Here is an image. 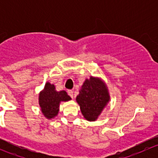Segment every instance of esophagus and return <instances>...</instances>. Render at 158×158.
<instances>
[{
    "label": "esophagus",
    "mask_w": 158,
    "mask_h": 158,
    "mask_svg": "<svg viewBox=\"0 0 158 158\" xmlns=\"http://www.w3.org/2000/svg\"><path fill=\"white\" fill-rule=\"evenodd\" d=\"M68 94H69V95L70 97H71L72 98H73V91L72 90H68Z\"/></svg>",
    "instance_id": "esophagus-1"
}]
</instances>
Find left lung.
<instances>
[{
  "mask_svg": "<svg viewBox=\"0 0 158 158\" xmlns=\"http://www.w3.org/2000/svg\"><path fill=\"white\" fill-rule=\"evenodd\" d=\"M76 100L84 118L89 122L96 121L110 101L107 85L102 79L90 76L83 82Z\"/></svg>",
  "mask_w": 158,
  "mask_h": 158,
  "instance_id": "1",
  "label": "left lung"
}]
</instances>
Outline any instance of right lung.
Here are the masks:
<instances>
[{
	"label": "right lung",
	"mask_w": 158,
	"mask_h": 158,
	"mask_svg": "<svg viewBox=\"0 0 158 158\" xmlns=\"http://www.w3.org/2000/svg\"><path fill=\"white\" fill-rule=\"evenodd\" d=\"M71 100L66 91L56 90L55 85L47 82L39 94V105L41 111L47 119L54 118L58 114L61 102Z\"/></svg>",
	"instance_id": "add662e5"
}]
</instances>
